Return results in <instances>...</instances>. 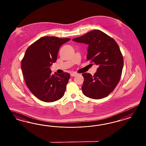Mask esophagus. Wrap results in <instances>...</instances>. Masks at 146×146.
I'll return each mask as SVG.
<instances>
[{"mask_svg": "<svg viewBox=\"0 0 146 146\" xmlns=\"http://www.w3.org/2000/svg\"><path fill=\"white\" fill-rule=\"evenodd\" d=\"M78 74V73H75V72H72L71 74V75L72 76H75L76 75Z\"/></svg>", "mask_w": 146, "mask_h": 146, "instance_id": "1", "label": "esophagus"}]
</instances>
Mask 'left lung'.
<instances>
[{"label":"left lung","mask_w":146,"mask_h":146,"mask_svg":"<svg viewBox=\"0 0 146 146\" xmlns=\"http://www.w3.org/2000/svg\"><path fill=\"white\" fill-rule=\"evenodd\" d=\"M72 40L88 45L87 59L90 60L91 65L98 67L94 75L82 74L84 94L93 99L106 97L118 84L123 68L124 59L118 45L112 37L99 30Z\"/></svg>","instance_id":"obj_1"}]
</instances>
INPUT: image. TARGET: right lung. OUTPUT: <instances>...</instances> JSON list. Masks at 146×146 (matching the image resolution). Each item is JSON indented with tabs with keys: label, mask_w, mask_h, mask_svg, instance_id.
Here are the masks:
<instances>
[{
	"label": "right lung",
	"mask_w": 146,
	"mask_h": 146,
	"mask_svg": "<svg viewBox=\"0 0 146 146\" xmlns=\"http://www.w3.org/2000/svg\"><path fill=\"white\" fill-rule=\"evenodd\" d=\"M70 40L54 36L41 37L28 48L22 59L21 69L27 86L43 102H54L64 95L70 74H52L50 67L56 62L60 47Z\"/></svg>",
	"instance_id": "right-lung-1"
}]
</instances>
